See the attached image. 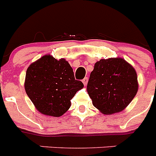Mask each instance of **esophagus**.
<instances>
[{
    "label": "esophagus",
    "mask_w": 156,
    "mask_h": 156,
    "mask_svg": "<svg viewBox=\"0 0 156 156\" xmlns=\"http://www.w3.org/2000/svg\"><path fill=\"white\" fill-rule=\"evenodd\" d=\"M87 81H88V78H87V77H85L84 79L82 80V82L83 83V84L87 85Z\"/></svg>",
    "instance_id": "esophagus-1"
}]
</instances>
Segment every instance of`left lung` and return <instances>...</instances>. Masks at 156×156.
Returning <instances> with one entry per match:
<instances>
[{"label": "left lung", "instance_id": "1", "mask_svg": "<svg viewBox=\"0 0 156 156\" xmlns=\"http://www.w3.org/2000/svg\"><path fill=\"white\" fill-rule=\"evenodd\" d=\"M87 87L95 108L105 115L116 113L124 109L137 94V73L124 59H101L95 63Z\"/></svg>", "mask_w": 156, "mask_h": 156}]
</instances>
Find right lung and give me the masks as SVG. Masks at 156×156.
Listing matches in <instances>:
<instances>
[{
	"instance_id": "add662e5",
	"label": "right lung",
	"mask_w": 156,
	"mask_h": 156,
	"mask_svg": "<svg viewBox=\"0 0 156 156\" xmlns=\"http://www.w3.org/2000/svg\"><path fill=\"white\" fill-rule=\"evenodd\" d=\"M83 87L75 80L73 70L64 58L44 55L27 70L25 90L37 109L44 115L58 117L71 105V99Z\"/></svg>"
}]
</instances>
